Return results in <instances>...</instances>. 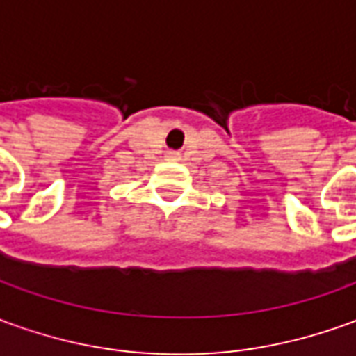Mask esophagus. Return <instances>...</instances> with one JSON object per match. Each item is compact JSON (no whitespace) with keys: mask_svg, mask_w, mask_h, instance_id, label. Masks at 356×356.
<instances>
[{"mask_svg":"<svg viewBox=\"0 0 356 356\" xmlns=\"http://www.w3.org/2000/svg\"><path fill=\"white\" fill-rule=\"evenodd\" d=\"M170 154H174V153H170Z\"/></svg>","mask_w":356,"mask_h":356,"instance_id":"34e87169","label":"esophagus"}]
</instances>
